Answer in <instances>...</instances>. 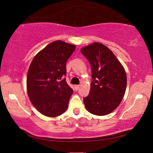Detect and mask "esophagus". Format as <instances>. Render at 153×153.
<instances>
[{"label": "esophagus", "instance_id": "obj_1", "mask_svg": "<svg viewBox=\"0 0 153 153\" xmlns=\"http://www.w3.org/2000/svg\"><path fill=\"white\" fill-rule=\"evenodd\" d=\"M79 88V85H76V86H75V89H76V90H78Z\"/></svg>", "mask_w": 153, "mask_h": 153}]
</instances>
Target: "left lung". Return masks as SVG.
Listing matches in <instances>:
<instances>
[{
  "label": "left lung",
  "instance_id": "8db88e82",
  "mask_svg": "<svg viewBox=\"0 0 153 153\" xmlns=\"http://www.w3.org/2000/svg\"><path fill=\"white\" fill-rule=\"evenodd\" d=\"M81 52L92 69V82L90 94L84 98L85 107L93 115H108L120 105L125 94V69L113 52L101 43L84 46Z\"/></svg>",
  "mask_w": 153,
  "mask_h": 153
}]
</instances>
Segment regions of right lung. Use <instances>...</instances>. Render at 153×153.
<instances>
[{"label": "right lung", "mask_w": 153, "mask_h": 153, "mask_svg": "<svg viewBox=\"0 0 153 153\" xmlns=\"http://www.w3.org/2000/svg\"><path fill=\"white\" fill-rule=\"evenodd\" d=\"M76 45L56 40L41 50L31 63L27 91L32 104L42 115L55 117L67 109L72 90L65 79L66 63Z\"/></svg>", "instance_id": "obj_1"}]
</instances>
